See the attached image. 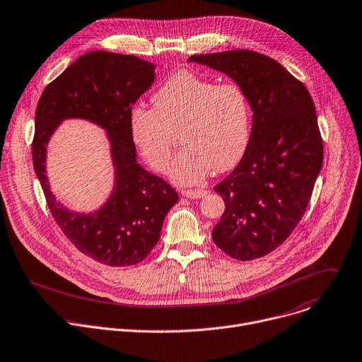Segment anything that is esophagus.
<instances>
[{
	"mask_svg": "<svg viewBox=\"0 0 362 362\" xmlns=\"http://www.w3.org/2000/svg\"><path fill=\"white\" fill-rule=\"evenodd\" d=\"M206 190L204 189H194V190H182V196H185V198H190V199H201L204 198V196H206Z\"/></svg>",
	"mask_w": 362,
	"mask_h": 362,
	"instance_id": "1",
	"label": "esophagus"
}]
</instances>
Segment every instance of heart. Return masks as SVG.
Masks as SVG:
<instances>
[{
    "mask_svg": "<svg viewBox=\"0 0 362 362\" xmlns=\"http://www.w3.org/2000/svg\"><path fill=\"white\" fill-rule=\"evenodd\" d=\"M153 104L131 111V136L150 166L164 172L182 131L185 148L169 169L175 183L199 185L214 169L229 170L243 158L251 136V107L240 85L179 71L156 90Z\"/></svg>",
    "mask_w": 362,
    "mask_h": 362,
    "instance_id": "1",
    "label": "heart"
}]
</instances>
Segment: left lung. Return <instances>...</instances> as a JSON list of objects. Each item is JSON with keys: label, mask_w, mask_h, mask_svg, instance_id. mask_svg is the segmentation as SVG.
Instances as JSON below:
<instances>
[{"label": "left lung", "mask_w": 362, "mask_h": 362, "mask_svg": "<svg viewBox=\"0 0 362 362\" xmlns=\"http://www.w3.org/2000/svg\"><path fill=\"white\" fill-rule=\"evenodd\" d=\"M225 74L250 101L252 125L238 166L214 189L225 212L214 243L235 259L267 255L302 219L323 163L316 110L306 86L274 59L251 50L190 56Z\"/></svg>", "instance_id": "left-lung-1"}]
</instances>
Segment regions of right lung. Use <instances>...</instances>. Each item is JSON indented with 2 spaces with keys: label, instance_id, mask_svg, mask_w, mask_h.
<instances>
[{
  "label": "right lung",
  "instance_id": "right-lung-1",
  "mask_svg": "<svg viewBox=\"0 0 362 362\" xmlns=\"http://www.w3.org/2000/svg\"><path fill=\"white\" fill-rule=\"evenodd\" d=\"M156 64L133 54L93 50L78 57L42 93L36 110L33 164L50 212L85 255L119 267L143 261L160 240L168 212L179 196L137 160L129 114L156 79ZM66 119H83L106 131L115 170L106 202L90 213L64 207L47 177V146Z\"/></svg>",
  "mask_w": 362,
  "mask_h": 362
}]
</instances>
